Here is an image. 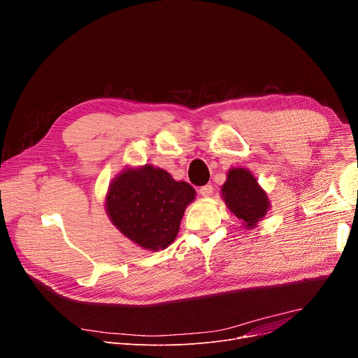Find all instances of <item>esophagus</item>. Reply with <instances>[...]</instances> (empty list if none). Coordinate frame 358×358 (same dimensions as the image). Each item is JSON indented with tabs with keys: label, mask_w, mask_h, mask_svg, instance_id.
<instances>
[{
	"label": "esophagus",
	"mask_w": 358,
	"mask_h": 358,
	"mask_svg": "<svg viewBox=\"0 0 358 358\" xmlns=\"http://www.w3.org/2000/svg\"><path fill=\"white\" fill-rule=\"evenodd\" d=\"M213 185H210V184H207V185H203V187H201L199 188V194L203 196V198H210L211 195H213Z\"/></svg>",
	"instance_id": "34e87169"
}]
</instances>
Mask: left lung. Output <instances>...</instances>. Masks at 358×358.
<instances>
[{"label":"left lung","instance_id":"8db88e82","mask_svg":"<svg viewBox=\"0 0 358 358\" xmlns=\"http://www.w3.org/2000/svg\"><path fill=\"white\" fill-rule=\"evenodd\" d=\"M221 196L227 208L246 229L257 228L271 210L266 191L248 169L232 167L228 170L227 181L221 187Z\"/></svg>","mask_w":358,"mask_h":358}]
</instances>
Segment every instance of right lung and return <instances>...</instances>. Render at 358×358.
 <instances>
[{
	"label": "right lung",
	"instance_id": "obj_1",
	"mask_svg": "<svg viewBox=\"0 0 358 358\" xmlns=\"http://www.w3.org/2000/svg\"><path fill=\"white\" fill-rule=\"evenodd\" d=\"M195 189L160 167H126L108 189L105 208L120 234L141 249L157 252L177 238Z\"/></svg>",
	"mask_w": 358,
	"mask_h": 358
}]
</instances>
